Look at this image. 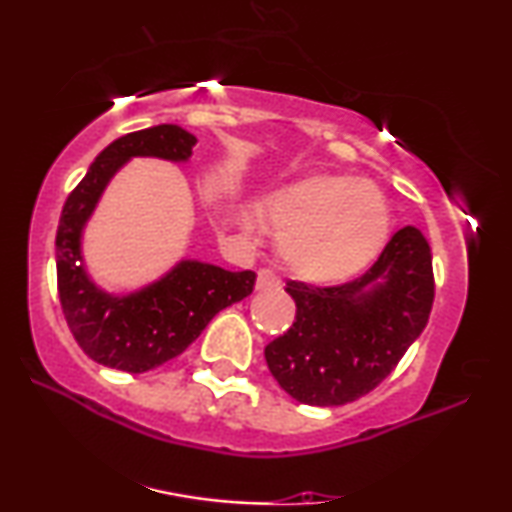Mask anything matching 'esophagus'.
I'll use <instances>...</instances> for the list:
<instances>
[{"label":"esophagus","instance_id":"34e87169","mask_svg":"<svg viewBox=\"0 0 512 512\" xmlns=\"http://www.w3.org/2000/svg\"><path fill=\"white\" fill-rule=\"evenodd\" d=\"M256 286L258 289H279L282 282H279V277L275 275L272 270H258V277H256Z\"/></svg>","mask_w":512,"mask_h":512}]
</instances>
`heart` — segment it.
Returning <instances> with one entry per match:
<instances>
[{
    "label": "heart",
    "mask_w": 512,
    "mask_h": 512,
    "mask_svg": "<svg viewBox=\"0 0 512 512\" xmlns=\"http://www.w3.org/2000/svg\"><path fill=\"white\" fill-rule=\"evenodd\" d=\"M279 254L293 275L314 284L345 282L380 254L389 209L368 181L317 174L268 200Z\"/></svg>",
    "instance_id": "heart-1"
}]
</instances>
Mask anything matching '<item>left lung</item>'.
I'll return each instance as SVG.
<instances>
[{
  "label": "left lung",
  "instance_id": "left-lung-1",
  "mask_svg": "<svg viewBox=\"0 0 512 512\" xmlns=\"http://www.w3.org/2000/svg\"><path fill=\"white\" fill-rule=\"evenodd\" d=\"M433 289L431 247L412 226L398 230L373 268L352 282H286L296 321L265 347L272 377L307 405L366 396L424 331Z\"/></svg>",
  "mask_w": 512,
  "mask_h": 512
}]
</instances>
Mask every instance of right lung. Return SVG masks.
Wrapping results in <instances>:
<instances>
[{
    "label": "right lung",
    "mask_w": 512,
    "mask_h": 512,
    "mask_svg": "<svg viewBox=\"0 0 512 512\" xmlns=\"http://www.w3.org/2000/svg\"><path fill=\"white\" fill-rule=\"evenodd\" d=\"M195 139L179 125H153L111 142L69 193L55 235L58 296L69 331L90 359L125 373H146L179 356L223 307L254 291L256 272L181 261L128 296L97 289L83 270L81 233L109 179L135 156L188 160Z\"/></svg>",
    "instance_id": "1"
}]
</instances>
